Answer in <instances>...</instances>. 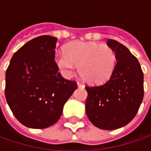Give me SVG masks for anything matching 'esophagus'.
<instances>
[{
  "label": "esophagus",
  "mask_w": 151,
  "mask_h": 151,
  "mask_svg": "<svg viewBox=\"0 0 151 151\" xmlns=\"http://www.w3.org/2000/svg\"><path fill=\"white\" fill-rule=\"evenodd\" d=\"M77 85H78V86H80V87H83V86H84V85L82 84V83H81V82H77Z\"/></svg>",
  "instance_id": "34e87169"
}]
</instances>
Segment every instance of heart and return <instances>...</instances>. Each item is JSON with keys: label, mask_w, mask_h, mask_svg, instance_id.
Returning <instances> with one entry per match:
<instances>
[{"label": "heart", "mask_w": 151, "mask_h": 151, "mask_svg": "<svg viewBox=\"0 0 151 151\" xmlns=\"http://www.w3.org/2000/svg\"><path fill=\"white\" fill-rule=\"evenodd\" d=\"M62 73L70 76L79 65V73L90 84H102L112 76L117 62L114 50L95 42L76 41L65 46V52L55 55Z\"/></svg>", "instance_id": "obj_1"}]
</instances>
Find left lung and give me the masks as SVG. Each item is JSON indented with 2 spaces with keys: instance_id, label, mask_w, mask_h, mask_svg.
<instances>
[{
  "instance_id": "8db88e82",
  "label": "left lung",
  "mask_w": 151,
  "mask_h": 151,
  "mask_svg": "<svg viewBox=\"0 0 151 151\" xmlns=\"http://www.w3.org/2000/svg\"><path fill=\"white\" fill-rule=\"evenodd\" d=\"M117 63L109 80L86 86V113L91 124L112 130L127 125L135 117L144 97V74L139 61L124 45L108 39Z\"/></svg>"
}]
</instances>
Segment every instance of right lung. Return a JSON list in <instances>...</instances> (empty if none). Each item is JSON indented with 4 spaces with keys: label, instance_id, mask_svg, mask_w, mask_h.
Returning a JSON list of instances; mask_svg holds the SVG:
<instances>
[{
    "label": "right lung",
    "instance_id": "add662e5",
    "mask_svg": "<svg viewBox=\"0 0 151 151\" xmlns=\"http://www.w3.org/2000/svg\"><path fill=\"white\" fill-rule=\"evenodd\" d=\"M57 38L40 36L12 56L6 71L5 96L16 119L32 129H46L60 119L65 103L77 88L63 78L55 60Z\"/></svg>",
    "mask_w": 151,
    "mask_h": 151
}]
</instances>
